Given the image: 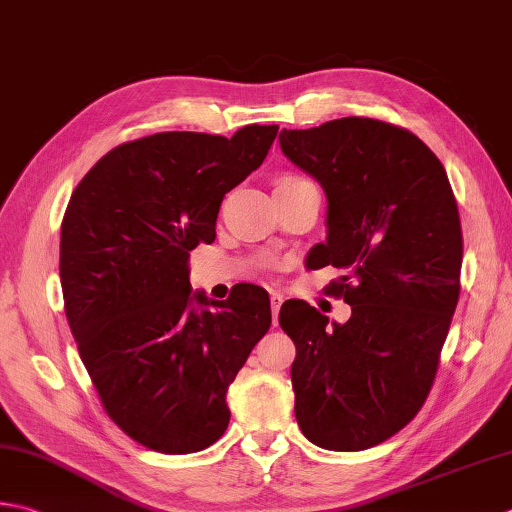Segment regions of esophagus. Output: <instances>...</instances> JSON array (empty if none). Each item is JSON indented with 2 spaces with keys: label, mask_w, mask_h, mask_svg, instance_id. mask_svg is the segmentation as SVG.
Wrapping results in <instances>:
<instances>
[{
  "label": "esophagus",
  "mask_w": 512,
  "mask_h": 512,
  "mask_svg": "<svg viewBox=\"0 0 512 512\" xmlns=\"http://www.w3.org/2000/svg\"><path fill=\"white\" fill-rule=\"evenodd\" d=\"M284 304V295L282 293H270V310H273V324H277V315L279 308Z\"/></svg>",
  "instance_id": "obj_1"
}]
</instances>
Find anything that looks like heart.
Instances as JSON below:
<instances>
[{"label": "heart", "mask_w": 512, "mask_h": 512, "mask_svg": "<svg viewBox=\"0 0 512 512\" xmlns=\"http://www.w3.org/2000/svg\"><path fill=\"white\" fill-rule=\"evenodd\" d=\"M302 184H310L302 177H295V175H284L282 179L277 182V188H286V186H302Z\"/></svg>", "instance_id": "b5f03b06"}]
</instances>
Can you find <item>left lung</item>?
Instances as JSON below:
<instances>
[{
  "label": "left lung",
  "instance_id": "8db88e82",
  "mask_svg": "<svg viewBox=\"0 0 512 512\" xmlns=\"http://www.w3.org/2000/svg\"><path fill=\"white\" fill-rule=\"evenodd\" d=\"M279 146L324 188L326 242L308 266L342 270L326 293L350 306L333 328L299 299L279 310L297 348V424L319 448L366 450L399 433L433 386L464 253L453 188L422 139L379 119L284 128Z\"/></svg>",
  "mask_w": 512,
  "mask_h": 512
}]
</instances>
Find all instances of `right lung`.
I'll return each instance as SVG.
<instances>
[{"label":"right lung","mask_w":512,"mask_h":512,"mask_svg":"<svg viewBox=\"0 0 512 512\" xmlns=\"http://www.w3.org/2000/svg\"><path fill=\"white\" fill-rule=\"evenodd\" d=\"M279 126L233 137L157 133L88 170L59 242L68 326L108 417L166 455L204 450L230 422L228 386L270 328L264 288L193 293L190 250L215 242L222 199L262 166Z\"/></svg>","instance_id":"1"}]
</instances>
